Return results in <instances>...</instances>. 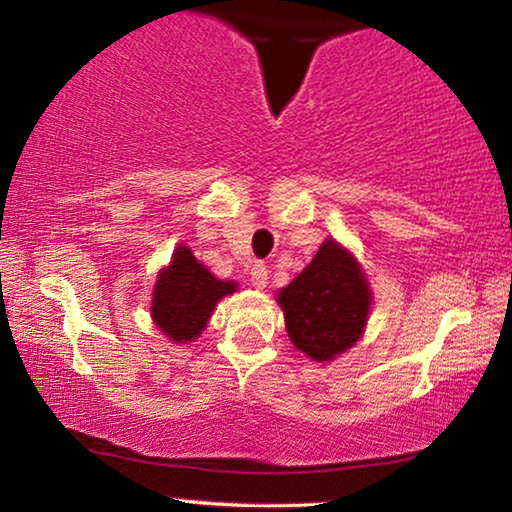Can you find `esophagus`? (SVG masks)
Wrapping results in <instances>:
<instances>
[{"label": "esophagus", "mask_w": 512, "mask_h": 512, "mask_svg": "<svg viewBox=\"0 0 512 512\" xmlns=\"http://www.w3.org/2000/svg\"><path fill=\"white\" fill-rule=\"evenodd\" d=\"M268 280V268L264 264H255L250 268V282H253L255 289H264Z\"/></svg>", "instance_id": "34e87169"}]
</instances>
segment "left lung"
<instances>
[{
	"instance_id": "8db88e82",
	"label": "left lung",
	"mask_w": 512,
	"mask_h": 512,
	"mask_svg": "<svg viewBox=\"0 0 512 512\" xmlns=\"http://www.w3.org/2000/svg\"><path fill=\"white\" fill-rule=\"evenodd\" d=\"M275 300L296 350L323 363L354 348L366 332L372 289L352 250L329 237Z\"/></svg>"
}]
</instances>
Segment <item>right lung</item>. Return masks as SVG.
<instances>
[{
  "instance_id": "obj_1",
  "label": "right lung",
  "mask_w": 512,
  "mask_h": 512,
  "mask_svg": "<svg viewBox=\"0 0 512 512\" xmlns=\"http://www.w3.org/2000/svg\"><path fill=\"white\" fill-rule=\"evenodd\" d=\"M237 289L235 280H219L198 262L192 248L178 244L171 262L155 277L151 318L171 343L196 341L205 332L219 300Z\"/></svg>"
}]
</instances>
